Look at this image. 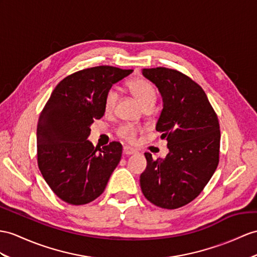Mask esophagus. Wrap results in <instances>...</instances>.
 Returning a JSON list of instances; mask_svg holds the SVG:
<instances>
[{
  "mask_svg": "<svg viewBox=\"0 0 257 257\" xmlns=\"http://www.w3.org/2000/svg\"><path fill=\"white\" fill-rule=\"evenodd\" d=\"M136 152H135V150L134 149H132V148H131V147H127V146H124L123 147V154L124 155H134Z\"/></svg>",
  "mask_w": 257,
  "mask_h": 257,
  "instance_id": "34e87169",
  "label": "esophagus"
}]
</instances>
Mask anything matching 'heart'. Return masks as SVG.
<instances>
[{
	"label": "heart",
	"instance_id": "1",
	"mask_svg": "<svg viewBox=\"0 0 257 257\" xmlns=\"http://www.w3.org/2000/svg\"><path fill=\"white\" fill-rule=\"evenodd\" d=\"M126 86L128 90L133 93V96L139 100V102L144 108L154 107L156 100H157V92H156L154 85L149 80L141 77L133 78L127 81ZM116 100L117 92L115 91V89H109L107 93H105L103 101V108L107 113L114 109ZM140 132H142V128L140 126H136V125L133 124H124L118 127L117 135L124 141L128 143H134L137 134Z\"/></svg>",
	"mask_w": 257,
	"mask_h": 257
}]
</instances>
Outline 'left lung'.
Returning <instances> with one entry per match:
<instances>
[{
    "mask_svg": "<svg viewBox=\"0 0 257 257\" xmlns=\"http://www.w3.org/2000/svg\"><path fill=\"white\" fill-rule=\"evenodd\" d=\"M143 75L161 93L164 109L156 130L167 139L169 153L154 160L141 174L142 192L150 203L176 209L191 203L216 171L220 127L205 91L189 76L167 67L144 68Z\"/></svg>",
    "mask_w": 257,
    "mask_h": 257,
    "instance_id": "1",
    "label": "left lung"
}]
</instances>
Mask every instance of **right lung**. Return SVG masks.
Instances as JSON below:
<instances>
[{
    "mask_svg": "<svg viewBox=\"0 0 257 257\" xmlns=\"http://www.w3.org/2000/svg\"><path fill=\"white\" fill-rule=\"evenodd\" d=\"M132 72L101 65L68 75L41 111L37 126L38 167L50 189L65 203L84 205L101 195L120 162V143L95 148L87 139L93 120L104 114L105 93Z\"/></svg>",
    "mask_w": 257,
    "mask_h": 257,
    "instance_id": "obj_1",
    "label": "right lung"
}]
</instances>
